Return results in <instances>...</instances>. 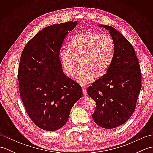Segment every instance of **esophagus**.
I'll return each mask as SVG.
<instances>
[{"label": "esophagus", "instance_id": "34e87169", "mask_svg": "<svg viewBox=\"0 0 153 153\" xmlns=\"http://www.w3.org/2000/svg\"><path fill=\"white\" fill-rule=\"evenodd\" d=\"M82 91H83V95L84 96H87V91H86V89L85 88V87H82Z\"/></svg>", "mask_w": 153, "mask_h": 153}]
</instances>
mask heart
<instances>
[{
  "label": "heart",
  "mask_w": 153,
  "mask_h": 153,
  "mask_svg": "<svg viewBox=\"0 0 153 153\" xmlns=\"http://www.w3.org/2000/svg\"><path fill=\"white\" fill-rule=\"evenodd\" d=\"M114 43L108 35L87 31L75 35L68 43V50L60 53V60L65 73L76 75L79 61L81 68L76 74V81L82 85L91 82L97 77L105 75L113 58Z\"/></svg>",
  "instance_id": "b5f03b06"
}]
</instances>
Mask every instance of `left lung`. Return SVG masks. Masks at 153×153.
Wrapping results in <instances>:
<instances>
[{"label":"left lung","mask_w":153,"mask_h":153,"mask_svg":"<svg viewBox=\"0 0 153 153\" xmlns=\"http://www.w3.org/2000/svg\"><path fill=\"white\" fill-rule=\"evenodd\" d=\"M99 26L109 31L114 51L106 74L87 88V93L96 102L94 122L112 129L123 124L134 112L141 88V68L134 47L122 33L109 25Z\"/></svg>","instance_id":"8db88e82"}]
</instances>
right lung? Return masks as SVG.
<instances>
[{
    "instance_id": "right-lung-1",
    "label": "right lung",
    "mask_w": 153,
    "mask_h": 153,
    "mask_svg": "<svg viewBox=\"0 0 153 153\" xmlns=\"http://www.w3.org/2000/svg\"><path fill=\"white\" fill-rule=\"evenodd\" d=\"M77 24L45 27L22 51L18 72L20 97L31 120L44 130L62 128L83 95L82 87L64 74L59 58L64 40Z\"/></svg>"
}]
</instances>
